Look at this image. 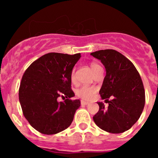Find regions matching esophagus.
I'll return each instance as SVG.
<instances>
[{
    "instance_id": "1",
    "label": "esophagus",
    "mask_w": 158,
    "mask_h": 158,
    "mask_svg": "<svg viewBox=\"0 0 158 158\" xmlns=\"http://www.w3.org/2000/svg\"><path fill=\"white\" fill-rule=\"evenodd\" d=\"M88 102H85L84 100H81V105H82V106H86V105H88Z\"/></svg>"
}]
</instances>
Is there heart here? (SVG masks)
Listing matches in <instances>:
<instances>
[{"instance_id": "obj_1", "label": "heart", "mask_w": 158, "mask_h": 158, "mask_svg": "<svg viewBox=\"0 0 158 158\" xmlns=\"http://www.w3.org/2000/svg\"><path fill=\"white\" fill-rule=\"evenodd\" d=\"M90 67L91 68V70L93 73L95 74L96 72L99 69L101 68L97 63L91 62L90 64ZM70 79H71L72 82H76V71L75 68L72 70L71 73H70ZM97 92V88L93 86H88V85H84V86L81 87L77 90V95L81 99H84V100H90L94 97V94Z\"/></svg>"}]
</instances>
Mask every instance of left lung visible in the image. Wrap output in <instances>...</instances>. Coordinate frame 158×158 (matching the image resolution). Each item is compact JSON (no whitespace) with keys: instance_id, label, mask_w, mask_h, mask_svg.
Segmentation results:
<instances>
[{"instance_id":"8db88e82","label":"left lung","mask_w":158,"mask_h":158,"mask_svg":"<svg viewBox=\"0 0 158 158\" xmlns=\"http://www.w3.org/2000/svg\"><path fill=\"white\" fill-rule=\"evenodd\" d=\"M90 55L99 59L106 70L99 94L108 107L97 102L99 111L94 123L104 131L119 134L138 120L145 106V90L137 69L129 59L114 50H101ZM111 97L112 99L108 100Z\"/></svg>"}]
</instances>
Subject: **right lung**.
I'll use <instances>...</instances> for the list:
<instances>
[{
    "label": "right lung",
    "instance_id": "obj_1",
    "mask_svg": "<svg viewBox=\"0 0 158 158\" xmlns=\"http://www.w3.org/2000/svg\"><path fill=\"white\" fill-rule=\"evenodd\" d=\"M80 53L49 52L34 61L25 70L19 88V101L25 118L44 135L64 131L73 122L80 100H73L70 73ZM66 97L64 102L57 99Z\"/></svg>",
    "mask_w": 158,
    "mask_h": 158
}]
</instances>
